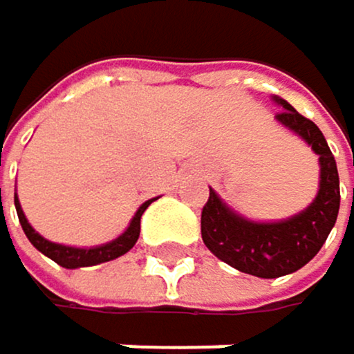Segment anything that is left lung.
<instances>
[{"mask_svg": "<svg viewBox=\"0 0 354 354\" xmlns=\"http://www.w3.org/2000/svg\"><path fill=\"white\" fill-rule=\"evenodd\" d=\"M284 111L275 119L299 134L318 153L320 187L314 203L284 222L259 224L233 214L209 187L201 212V235L220 261L257 278H280L308 265L327 241L339 212V177L331 149L312 119L275 97Z\"/></svg>", "mask_w": 354, "mask_h": 354, "instance_id": "8db88e82", "label": "left lung"}]
</instances>
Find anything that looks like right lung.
<instances>
[{
  "mask_svg": "<svg viewBox=\"0 0 354 354\" xmlns=\"http://www.w3.org/2000/svg\"><path fill=\"white\" fill-rule=\"evenodd\" d=\"M156 198L142 203L138 207L136 216L132 218L128 230L121 237H117L115 241L111 243H104V245H97V248H89V250H83V248H68V245H59V243H50L46 241L44 237H40L34 228L29 226L23 209L19 205V198L15 196V205H17V214H19V222L25 230L27 239L34 243L36 250H40L44 257H48L50 261H55L57 265L66 267V269H76V267H91V265H100V263H106V261H113V259H119L124 257L128 250L134 248L138 235H140V218L145 214V209L153 203Z\"/></svg>",
  "mask_w": 354,
  "mask_h": 354,
  "instance_id": "obj_1",
  "label": "right lung"
}]
</instances>
